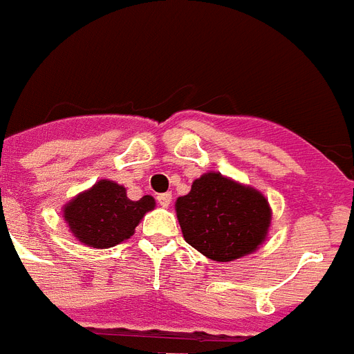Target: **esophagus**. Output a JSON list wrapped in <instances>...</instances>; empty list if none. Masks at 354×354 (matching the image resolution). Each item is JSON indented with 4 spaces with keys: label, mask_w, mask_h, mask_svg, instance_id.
<instances>
[{
    "label": "esophagus",
    "mask_w": 354,
    "mask_h": 354,
    "mask_svg": "<svg viewBox=\"0 0 354 354\" xmlns=\"http://www.w3.org/2000/svg\"><path fill=\"white\" fill-rule=\"evenodd\" d=\"M157 203L162 206V208H168L171 204V194H160L157 195Z\"/></svg>",
    "instance_id": "34e87169"
}]
</instances>
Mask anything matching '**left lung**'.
Segmentation results:
<instances>
[{"label":"left lung","mask_w":354,"mask_h":354,"mask_svg":"<svg viewBox=\"0 0 354 354\" xmlns=\"http://www.w3.org/2000/svg\"><path fill=\"white\" fill-rule=\"evenodd\" d=\"M175 212L184 241L217 262L253 253L271 224L268 198L218 171L195 179L189 194L177 198Z\"/></svg>","instance_id":"left-lung-1"}]
</instances>
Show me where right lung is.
<instances>
[{"mask_svg": "<svg viewBox=\"0 0 354 354\" xmlns=\"http://www.w3.org/2000/svg\"><path fill=\"white\" fill-rule=\"evenodd\" d=\"M153 208L156 198L151 195L130 201L124 186L101 179L66 203L63 217L72 235L84 246L106 250L130 239L145 213Z\"/></svg>", "mask_w": 354, "mask_h": 354, "instance_id": "add662e5", "label": "right lung"}]
</instances>
